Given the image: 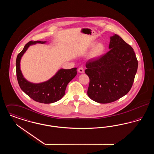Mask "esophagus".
Masks as SVG:
<instances>
[{"label":"esophagus","instance_id":"obj_1","mask_svg":"<svg viewBox=\"0 0 154 154\" xmlns=\"http://www.w3.org/2000/svg\"><path fill=\"white\" fill-rule=\"evenodd\" d=\"M78 72L80 73H83L84 72V68L82 67H80L78 69Z\"/></svg>","mask_w":154,"mask_h":154}]
</instances>
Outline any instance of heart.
<instances>
[{"instance_id": "b5f03b06", "label": "heart", "mask_w": 154, "mask_h": 154, "mask_svg": "<svg viewBox=\"0 0 154 154\" xmlns=\"http://www.w3.org/2000/svg\"><path fill=\"white\" fill-rule=\"evenodd\" d=\"M96 42H93L91 43L89 45V48H92L94 46L92 51L90 54V57L92 59H97L100 58L104 54L106 51V46L102 42L98 43L96 45Z\"/></svg>"}]
</instances>
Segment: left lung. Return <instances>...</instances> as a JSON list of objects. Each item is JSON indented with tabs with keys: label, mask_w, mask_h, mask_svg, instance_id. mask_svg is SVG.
Here are the masks:
<instances>
[{
	"label": "left lung",
	"mask_w": 154,
	"mask_h": 154,
	"mask_svg": "<svg viewBox=\"0 0 154 154\" xmlns=\"http://www.w3.org/2000/svg\"><path fill=\"white\" fill-rule=\"evenodd\" d=\"M110 51L89 60L85 73L89 78L87 94L99 103H109L126 95L132 88L138 61L132 47L118 35L110 37Z\"/></svg>",
	"instance_id": "1"
}]
</instances>
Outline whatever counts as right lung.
<instances>
[{
	"label": "right lung",
	"mask_w": 154,
	"mask_h": 154,
	"mask_svg": "<svg viewBox=\"0 0 154 154\" xmlns=\"http://www.w3.org/2000/svg\"><path fill=\"white\" fill-rule=\"evenodd\" d=\"M46 42V41H30L25 44L22 51L18 54L17 57L16 73L19 85L27 95L37 102L49 104L58 101L65 95L68 83L77 75V68L60 69L50 80L41 83H32L26 80L20 69V62L23 55L30 45L36 43L44 44Z\"/></svg>",
	"instance_id": "obj_1"
}]
</instances>
